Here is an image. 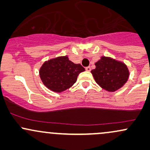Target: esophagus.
Returning a JSON list of instances; mask_svg holds the SVG:
<instances>
[{"mask_svg": "<svg viewBox=\"0 0 150 150\" xmlns=\"http://www.w3.org/2000/svg\"><path fill=\"white\" fill-rule=\"evenodd\" d=\"M85 70H87V71H90V70H91V68H90V67H89V66H88V67H86V68H85Z\"/></svg>", "mask_w": 150, "mask_h": 150, "instance_id": "esophagus-1", "label": "esophagus"}]
</instances>
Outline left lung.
I'll use <instances>...</instances> for the list:
<instances>
[{
    "instance_id": "obj_1",
    "label": "left lung",
    "mask_w": 150,
    "mask_h": 150,
    "mask_svg": "<svg viewBox=\"0 0 150 150\" xmlns=\"http://www.w3.org/2000/svg\"><path fill=\"white\" fill-rule=\"evenodd\" d=\"M91 71L96 82L108 92L121 88L128 80L129 70L125 63L110 57L102 56Z\"/></svg>"
}]
</instances>
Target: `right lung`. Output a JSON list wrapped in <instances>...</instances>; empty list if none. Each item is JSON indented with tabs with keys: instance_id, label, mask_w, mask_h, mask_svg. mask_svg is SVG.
Masks as SVG:
<instances>
[{
	"instance_id": "add662e5",
	"label": "right lung",
	"mask_w": 150,
	"mask_h": 150,
	"mask_svg": "<svg viewBox=\"0 0 150 150\" xmlns=\"http://www.w3.org/2000/svg\"><path fill=\"white\" fill-rule=\"evenodd\" d=\"M85 70L80 64L70 61L68 56H60L44 62L39 70V75L50 90L61 92L72 87L79 74Z\"/></svg>"
}]
</instances>
